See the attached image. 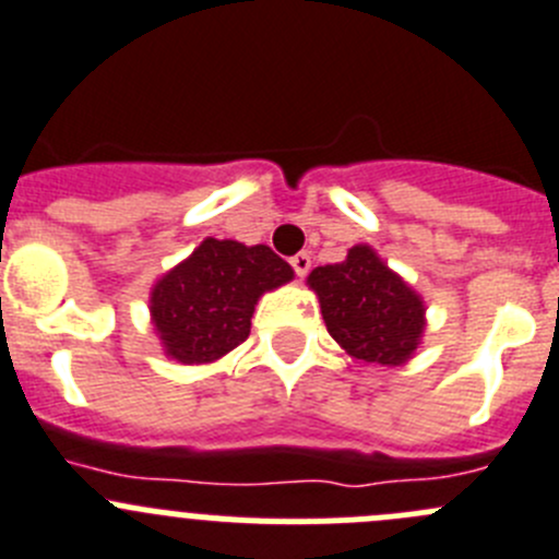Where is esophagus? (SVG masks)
Listing matches in <instances>:
<instances>
[{"instance_id": "34e87169", "label": "esophagus", "mask_w": 559, "mask_h": 559, "mask_svg": "<svg viewBox=\"0 0 559 559\" xmlns=\"http://www.w3.org/2000/svg\"><path fill=\"white\" fill-rule=\"evenodd\" d=\"M290 265H294L296 276H301V280H305L307 271H310V265H312V260H310V254H307V252H299V254H294V258H290Z\"/></svg>"}]
</instances>
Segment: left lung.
Masks as SVG:
<instances>
[{
    "label": "left lung",
    "mask_w": 559,
    "mask_h": 559,
    "mask_svg": "<svg viewBox=\"0 0 559 559\" xmlns=\"http://www.w3.org/2000/svg\"><path fill=\"white\" fill-rule=\"evenodd\" d=\"M307 285L345 354L386 368L412 359L425 329V305L368 243L350 247L343 263L312 269Z\"/></svg>",
    "instance_id": "8db88e82"
}]
</instances>
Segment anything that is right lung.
<instances>
[{
    "label": "right lung",
    "mask_w": 559,
    "mask_h": 559,
    "mask_svg": "<svg viewBox=\"0 0 559 559\" xmlns=\"http://www.w3.org/2000/svg\"><path fill=\"white\" fill-rule=\"evenodd\" d=\"M290 280L294 269L265 243L205 238L151 290L164 354L180 365L216 362L249 337L260 296Z\"/></svg>",
    "instance_id": "right-lung-1"
}]
</instances>
